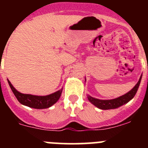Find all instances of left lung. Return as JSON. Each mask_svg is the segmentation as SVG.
I'll list each match as a JSON object with an SVG mask.
<instances>
[{
    "mask_svg": "<svg viewBox=\"0 0 148 148\" xmlns=\"http://www.w3.org/2000/svg\"><path fill=\"white\" fill-rule=\"evenodd\" d=\"M142 75L140 76V79H139L138 82L136 84L135 86L131 89L130 92L126 93L125 95H122V96L119 97L115 98V99H97V98L92 97L90 95H87V99L93 105L97 107V108L100 109V110H112V109H117L121 106L124 105V104H127L128 102L131 100L132 98L135 97V94L138 92V89L139 86L140 84V82H141ZM85 81H86V78H85Z\"/></svg>",
    "mask_w": 148,
    "mask_h": 148,
    "instance_id": "obj_1",
    "label": "left lung"
}]
</instances>
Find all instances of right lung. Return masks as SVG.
I'll use <instances>...</instances> for the list:
<instances>
[{"label":"right lung","instance_id":"add662e5","mask_svg":"<svg viewBox=\"0 0 148 148\" xmlns=\"http://www.w3.org/2000/svg\"><path fill=\"white\" fill-rule=\"evenodd\" d=\"M8 82L12 92L21 104L31 107V108L38 109V110L49 108L53 105L59 99L62 95V90H63V87H62L61 89L51 95H46V96H37V95H29V94L21 93L20 92L15 89L14 86L12 85L8 79Z\"/></svg>","mask_w":148,"mask_h":148}]
</instances>
